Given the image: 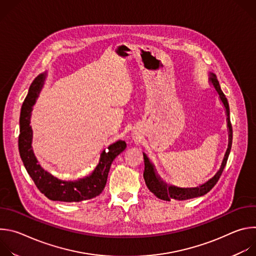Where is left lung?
Masks as SVG:
<instances>
[{"instance_id": "8db88e82", "label": "left lung", "mask_w": 256, "mask_h": 256, "mask_svg": "<svg viewBox=\"0 0 256 256\" xmlns=\"http://www.w3.org/2000/svg\"><path fill=\"white\" fill-rule=\"evenodd\" d=\"M210 83L212 85L216 93L218 94V97H220L222 103L224 104V107L226 109V114H227V126L229 130V142H228V148L225 153L223 162L221 164L220 169L218 170V172L208 179L206 184L198 186V188H176V186H168L166 184L161 180V178L157 175L156 170L154 168V165L150 162L149 158L147 157L144 153V179L146 182V186L149 188L151 192H153L158 198L163 200H186L194 198H198L202 196H204L208 194L218 182V178L221 177V174L226 166L230 150L232 147V138H233V130H232V124L230 122V109H229V103L228 100L223 93L220 84H218V81L216 77L214 72H210V78H208Z\"/></svg>"}]
</instances>
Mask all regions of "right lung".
Listing matches in <instances>:
<instances>
[{
	"label": "right lung",
	"instance_id": "obj_1",
	"mask_svg": "<svg viewBox=\"0 0 256 256\" xmlns=\"http://www.w3.org/2000/svg\"><path fill=\"white\" fill-rule=\"evenodd\" d=\"M46 76V72H44L34 79L22 104L18 140L20 157L35 186L48 198L66 202H78L91 200L99 196L104 190L112 163L126 148V144L122 140L112 144L108 150H103L100 154V159L95 169L89 175L78 180H60L46 171L38 164L33 153L31 146L33 134L30 126L32 106L35 104L44 84Z\"/></svg>",
	"mask_w": 256,
	"mask_h": 256
}]
</instances>
